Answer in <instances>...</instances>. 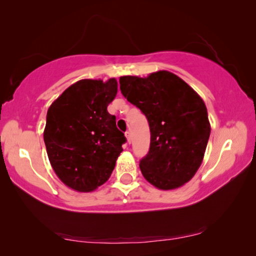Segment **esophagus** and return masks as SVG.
I'll list each match as a JSON object with an SVG mask.
<instances>
[{
  "instance_id": "obj_1",
  "label": "esophagus",
  "mask_w": 256,
  "mask_h": 256,
  "mask_svg": "<svg viewBox=\"0 0 256 256\" xmlns=\"http://www.w3.org/2000/svg\"><path fill=\"white\" fill-rule=\"evenodd\" d=\"M125 136H126L128 142V144L131 142V133H130V131H126V132H125Z\"/></svg>"
}]
</instances>
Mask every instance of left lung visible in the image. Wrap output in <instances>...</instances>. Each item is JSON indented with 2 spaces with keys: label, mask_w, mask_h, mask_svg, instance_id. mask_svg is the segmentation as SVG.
<instances>
[{
  "label": "left lung",
  "mask_w": 256,
  "mask_h": 256,
  "mask_svg": "<svg viewBox=\"0 0 256 256\" xmlns=\"http://www.w3.org/2000/svg\"><path fill=\"white\" fill-rule=\"evenodd\" d=\"M120 92L147 117L150 148L140 160L144 179L158 189L184 186L200 168L210 125L204 101L168 70L122 76Z\"/></svg>",
  "instance_id": "8db88e82"
}]
</instances>
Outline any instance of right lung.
<instances>
[{
    "instance_id": "1",
    "label": "right lung",
    "mask_w": 256,
    "mask_h": 256,
    "mask_svg": "<svg viewBox=\"0 0 256 256\" xmlns=\"http://www.w3.org/2000/svg\"><path fill=\"white\" fill-rule=\"evenodd\" d=\"M117 93L115 78L80 80L48 108L44 142L52 168L64 184L92 192L106 182L126 138L107 107Z\"/></svg>"
}]
</instances>
